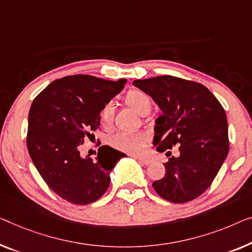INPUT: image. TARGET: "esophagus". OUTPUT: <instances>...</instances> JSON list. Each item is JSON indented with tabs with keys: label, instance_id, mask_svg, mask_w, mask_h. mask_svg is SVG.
Instances as JSON below:
<instances>
[{
	"label": "esophagus",
	"instance_id": "1",
	"mask_svg": "<svg viewBox=\"0 0 252 252\" xmlns=\"http://www.w3.org/2000/svg\"><path fill=\"white\" fill-rule=\"evenodd\" d=\"M137 159L144 165H149L153 163V158H150V157H137Z\"/></svg>",
	"mask_w": 252,
	"mask_h": 252
}]
</instances>
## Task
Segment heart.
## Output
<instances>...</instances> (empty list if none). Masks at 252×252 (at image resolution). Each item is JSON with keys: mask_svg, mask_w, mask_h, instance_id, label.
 I'll return each mask as SVG.
<instances>
[{"mask_svg": "<svg viewBox=\"0 0 252 252\" xmlns=\"http://www.w3.org/2000/svg\"><path fill=\"white\" fill-rule=\"evenodd\" d=\"M125 102L130 108L140 115H147L153 108V100L147 93L139 89H131L126 93ZM113 105L106 104L99 112V121L104 127H111L113 125ZM148 142L147 136L142 133H127L120 132L110 139V144L122 152L138 155L144 150Z\"/></svg>", "mask_w": 252, "mask_h": 252, "instance_id": "obj_1", "label": "heart"}]
</instances>
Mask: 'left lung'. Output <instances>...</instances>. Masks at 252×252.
Returning a JSON list of instances; mask_svg holds the SVG:
<instances>
[{
  "label": "left lung",
  "mask_w": 252,
  "mask_h": 252,
  "mask_svg": "<svg viewBox=\"0 0 252 252\" xmlns=\"http://www.w3.org/2000/svg\"><path fill=\"white\" fill-rule=\"evenodd\" d=\"M133 85L158 104L154 145L172 156L163 179L153 187L165 200L183 204L205 192L216 178L230 148L226 113L207 87L174 76L134 80Z\"/></svg>",
  "instance_id": "left-lung-1"
}]
</instances>
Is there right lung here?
<instances>
[{
	"label": "right lung",
	"mask_w": 252,
	"mask_h": 252,
	"mask_svg": "<svg viewBox=\"0 0 252 252\" xmlns=\"http://www.w3.org/2000/svg\"><path fill=\"white\" fill-rule=\"evenodd\" d=\"M126 79L89 74L56 79L35 97L28 115L27 148L47 187L74 205H88L106 192L110 173L126 154L108 146L96 160L81 158L80 145L99 126V112L125 87Z\"/></svg>",
	"instance_id": "right-lung-1"
}]
</instances>
